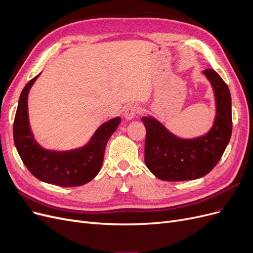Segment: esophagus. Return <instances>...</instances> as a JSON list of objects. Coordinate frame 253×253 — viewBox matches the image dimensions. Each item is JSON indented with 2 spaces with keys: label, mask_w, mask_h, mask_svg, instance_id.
Wrapping results in <instances>:
<instances>
[{
  "label": "esophagus",
  "mask_w": 253,
  "mask_h": 253,
  "mask_svg": "<svg viewBox=\"0 0 253 253\" xmlns=\"http://www.w3.org/2000/svg\"><path fill=\"white\" fill-rule=\"evenodd\" d=\"M140 113V108L138 105L136 104H129L127 108L126 109V112H125V117L127 119V120H131L133 119L137 114Z\"/></svg>",
  "instance_id": "34e87169"
}]
</instances>
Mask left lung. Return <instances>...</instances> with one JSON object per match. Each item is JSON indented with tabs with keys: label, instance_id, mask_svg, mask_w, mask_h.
<instances>
[{
	"label": "left lung",
	"instance_id": "8db88e82",
	"mask_svg": "<svg viewBox=\"0 0 253 253\" xmlns=\"http://www.w3.org/2000/svg\"><path fill=\"white\" fill-rule=\"evenodd\" d=\"M212 84L216 117L210 132L195 139H181L155 119L143 117L145 126L144 163L156 177L167 181L197 179L215 167L231 138L232 114L230 90L215 72H204Z\"/></svg>",
	"mask_w": 253,
	"mask_h": 253
}]
</instances>
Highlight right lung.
<instances>
[{
	"label": "right lung",
	"instance_id": "obj_1",
	"mask_svg": "<svg viewBox=\"0 0 253 253\" xmlns=\"http://www.w3.org/2000/svg\"><path fill=\"white\" fill-rule=\"evenodd\" d=\"M23 88L13 122V140L23 164L35 177L60 187L85 185L99 173L103 163L106 142L116 131L120 118L116 117L99 127L89 142L81 149L53 152L42 149L34 139L28 124L27 96L36 79Z\"/></svg>",
	"mask_w": 253,
	"mask_h": 253
}]
</instances>
